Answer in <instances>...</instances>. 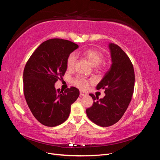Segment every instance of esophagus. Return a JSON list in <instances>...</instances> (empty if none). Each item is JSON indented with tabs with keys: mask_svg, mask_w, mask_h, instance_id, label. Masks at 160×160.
Returning a JSON list of instances; mask_svg holds the SVG:
<instances>
[{
	"mask_svg": "<svg viewBox=\"0 0 160 160\" xmlns=\"http://www.w3.org/2000/svg\"><path fill=\"white\" fill-rule=\"evenodd\" d=\"M80 95L82 97V96H87L88 95V93H85V92L83 91H80Z\"/></svg>",
	"mask_w": 160,
	"mask_h": 160,
	"instance_id": "1",
	"label": "esophagus"
}]
</instances>
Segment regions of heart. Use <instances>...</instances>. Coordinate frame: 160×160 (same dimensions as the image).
<instances>
[{
  "mask_svg": "<svg viewBox=\"0 0 160 160\" xmlns=\"http://www.w3.org/2000/svg\"><path fill=\"white\" fill-rule=\"evenodd\" d=\"M82 55L88 59L90 63L93 66H97L99 65L103 59V53L95 49H87L81 52ZM77 57L75 53H71L67 57V68L69 70H72L74 68ZM73 83L82 89H85L89 86V81L83 77H77L73 79Z\"/></svg>",
  "mask_w": 160,
  "mask_h": 160,
  "instance_id": "b5f03b06",
  "label": "heart"
}]
</instances>
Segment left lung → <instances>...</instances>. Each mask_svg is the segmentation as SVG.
<instances>
[{"mask_svg": "<svg viewBox=\"0 0 160 160\" xmlns=\"http://www.w3.org/2000/svg\"><path fill=\"white\" fill-rule=\"evenodd\" d=\"M112 64L97 89L105 90V95L99 99L89 94L93 104L86 109L89 119L101 127H109L122 118L132 100L135 83L134 69L129 57L122 48L109 43Z\"/></svg>", "mask_w": 160, "mask_h": 160, "instance_id": "1", "label": "left lung"}]
</instances>
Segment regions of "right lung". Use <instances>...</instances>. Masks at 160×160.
Returning <instances> with one entry per match:
<instances>
[{
	"label": "right lung",
	"instance_id": "right-lung-1",
	"mask_svg": "<svg viewBox=\"0 0 160 160\" xmlns=\"http://www.w3.org/2000/svg\"><path fill=\"white\" fill-rule=\"evenodd\" d=\"M79 46L61 38L42 43L30 57L23 72V91L27 103L38 122L48 127L59 125L68 118L71 105L79 91L71 87L64 91L55 83L64 76L67 59Z\"/></svg>",
	"mask_w": 160,
	"mask_h": 160
}]
</instances>
